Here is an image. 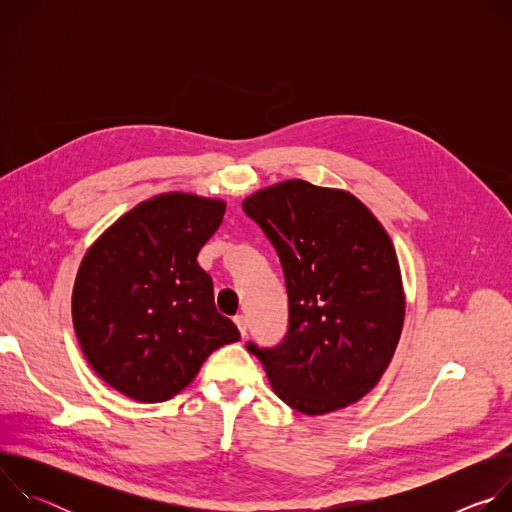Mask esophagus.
I'll return each mask as SVG.
<instances>
[{
	"mask_svg": "<svg viewBox=\"0 0 512 512\" xmlns=\"http://www.w3.org/2000/svg\"><path fill=\"white\" fill-rule=\"evenodd\" d=\"M233 320H235V324H237L241 336H247V318L241 314V316H235Z\"/></svg>",
	"mask_w": 512,
	"mask_h": 512,
	"instance_id": "obj_1",
	"label": "esophagus"
}]
</instances>
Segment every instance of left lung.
<instances>
[{"instance_id":"1","label":"left lung","mask_w":512,"mask_h":512,"mask_svg":"<svg viewBox=\"0 0 512 512\" xmlns=\"http://www.w3.org/2000/svg\"><path fill=\"white\" fill-rule=\"evenodd\" d=\"M275 247L287 287L289 330L257 354L275 395L324 415L367 395L401 338L405 291L379 218L354 194L283 180L243 200Z\"/></svg>"}]
</instances>
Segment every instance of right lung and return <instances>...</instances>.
Wrapping results in <instances>:
<instances>
[{"mask_svg":"<svg viewBox=\"0 0 512 512\" xmlns=\"http://www.w3.org/2000/svg\"><path fill=\"white\" fill-rule=\"evenodd\" d=\"M225 210L221 198L164 192L119 216L85 253L72 324L91 369L129 399H172L216 348L241 338L196 261Z\"/></svg>","mask_w":512,"mask_h":512,"instance_id":"right-lung-1","label":"right lung"}]
</instances>
